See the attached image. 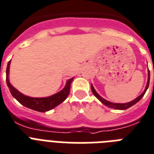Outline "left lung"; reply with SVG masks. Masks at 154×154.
<instances>
[{
  "mask_svg": "<svg viewBox=\"0 0 154 154\" xmlns=\"http://www.w3.org/2000/svg\"><path fill=\"white\" fill-rule=\"evenodd\" d=\"M149 76H150V74H149V71L148 72V81H147V84H146V88H145L144 92H142V94L140 95V96H138L137 98L134 99V100H133L131 101V102H128V103H112V102H110V101L107 100H105V99H103V97H101L100 96V95L97 93V91L95 90L94 87L92 86V84H91V88H92V93H93V95H94L95 97H97V99H98L100 101L101 103H103V104H104L105 106L110 107V108H114V109H116V110H126V109H127V108L131 107V106H133L134 104H135L136 103H138V101H139L142 98V97H143V96H144L145 93H146V90L148 89L149 85Z\"/></svg>",
  "mask_w": 154,
  "mask_h": 154,
  "instance_id": "1",
  "label": "left lung"
}]
</instances>
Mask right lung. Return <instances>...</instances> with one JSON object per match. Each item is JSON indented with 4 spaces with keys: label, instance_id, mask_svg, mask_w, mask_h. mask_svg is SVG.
<instances>
[{
    "label": "right lung",
    "instance_id": "add662e5",
    "mask_svg": "<svg viewBox=\"0 0 154 154\" xmlns=\"http://www.w3.org/2000/svg\"><path fill=\"white\" fill-rule=\"evenodd\" d=\"M10 63H11V61L8 62L7 69H6L7 85L9 88L10 92H11L12 97H14L18 102H20L22 105L25 106L26 107H28L30 109L37 111V112H46L53 109L57 105H59L60 103H62L68 97L69 90H70V85L74 77L70 78L66 81V85H65L63 89L55 93V94L50 96V97H40L39 98V97H31L25 96L20 92H19L16 88H15L9 82L8 75H9Z\"/></svg>",
    "mask_w": 154,
    "mask_h": 154
}]
</instances>
